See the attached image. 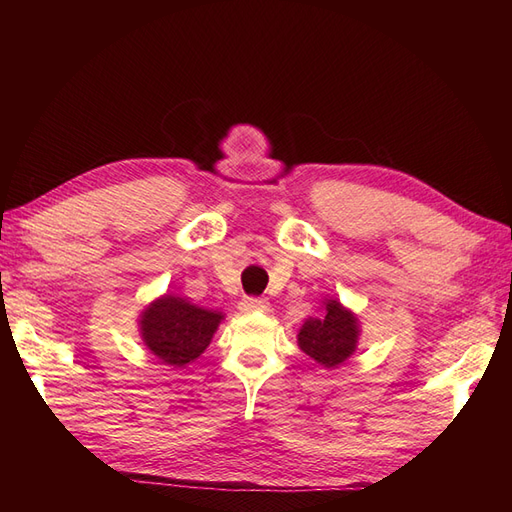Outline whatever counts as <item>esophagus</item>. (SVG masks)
<instances>
[{"label":"esophagus","mask_w":512,"mask_h":512,"mask_svg":"<svg viewBox=\"0 0 512 512\" xmlns=\"http://www.w3.org/2000/svg\"><path fill=\"white\" fill-rule=\"evenodd\" d=\"M267 305H269L267 299H262V297H245L239 303V309L245 314H250V312H260V309H267Z\"/></svg>","instance_id":"esophagus-1"}]
</instances>
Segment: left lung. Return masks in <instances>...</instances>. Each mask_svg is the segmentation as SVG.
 Here are the masks:
<instances>
[{"mask_svg": "<svg viewBox=\"0 0 512 512\" xmlns=\"http://www.w3.org/2000/svg\"><path fill=\"white\" fill-rule=\"evenodd\" d=\"M356 339H359L356 318L339 301H327V314L305 320L299 333V346L322 367H335L354 352Z\"/></svg>", "mask_w": 512, "mask_h": 512, "instance_id": "1", "label": "left lung"}]
</instances>
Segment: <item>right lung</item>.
I'll list each match as a JSON object with an SVG mask.
<instances>
[{
    "label": "right lung",
    "instance_id": "obj_1",
    "mask_svg": "<svg viewBox=\"0 0 512 512\" xmlns=\"http://www.w3.org/2000/svg\"><path fill=\"white\" fill-rule=\"evenodd\" d=\"M222 318L220 312L166 294L143 312L141 333L164 365L183 367L203 354Z\"/></svg>",
    "mask_w": 512,
    "mask_h": 512
}]
</instances>
